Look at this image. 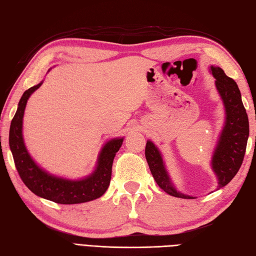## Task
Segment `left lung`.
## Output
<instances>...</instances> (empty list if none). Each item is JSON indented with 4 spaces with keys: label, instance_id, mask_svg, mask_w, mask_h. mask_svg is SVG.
Segmentation results:
<instances>
[{
    "label": "left lung",
    "instance_id": "1",
    "mask_svg": "<svg viewBox=\"0 0 256 256\" xmlns=\"http://www.w3.org/2000/svg\"><path fill=\"white\" fill-rule=\"evenodd\" d=\"M216 88L224 106V124L211 158V169L218 179V189L230 182L243 162L248 139V118L236 82L228 77L218 66H210ZM146 159L154 179L166 194L181 199H196L176 190L172 182L159 148L151 140L146 144Z\"/></svg>",
    "mask_w": 256,
    "mask_h": 256
}]
</instances>
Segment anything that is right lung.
<instances>
[{
    "label": "right lung",
    "mask_w": 256,
    "mask_h": 256,
    "mask_svg": "<svg viewBox=\"0 0 256 256\" xmlns=\"http://www.w3.org/2000/svg\"><path fill=\"white\" fill-rule=\"evenodd\" d=\"M43 82L24 92L10 127V149L20 179L34 194L60 204H78L96 200L105 194L110 184L114 158L122 147L124 137L112 138L102 144L95 169L84 178L67 179L40 168L26 149L23 138V117L28 98Z\"/></svg>",
    "instance_id": "right-lung-1"
}]
</instances>
